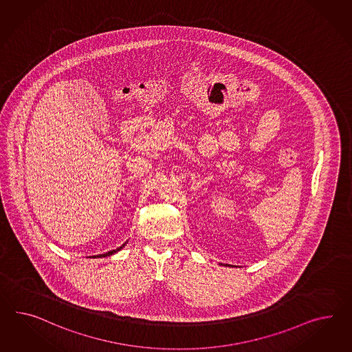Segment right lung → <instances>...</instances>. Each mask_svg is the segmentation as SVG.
Here are the masks:
<instances>
[{
    "label": "right lung",
    "mask_w": 352,
    "mask_h": 352,
    "mask_svg": "<svg viewBox=\"0 0 352 352\" xmlns=\"http://www.w3.org/2000/svg\"><path fill=\"white\" fill-rule=\"evenodd\" d=\"M125 245H126V243H124V245H122V246H120V248H116V250H113V251H109V252H106V254H102V255H97V256L94 257L110 256V255H113V254H115V252H118L119 250H122V248H123L124 246H125Z\"/></svg>",
    "instance_id": "1"
}]
</instances>
